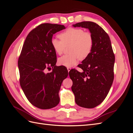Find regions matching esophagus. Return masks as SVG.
<instances>
[{
    "label": "esophagus",
    "mask_w": 133,
    "mask_h": 133,
    "mask_svg": "<svg viewBox=\"0 0 133 133\" xmlns=\"http://www.w3.org/2000/svg\"><path fill=\"white\" fill-rule=\"evenodd\" d=\"M67 69H68V71H69L70 70H71V68L70 67H67Z\"/></svg>",
    "instance_id": "1"
}]
</instances>
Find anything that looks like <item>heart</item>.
<instances>
[{
    "instance_id": "1",
    "label": "heart",
    "mask_w": 133,
    "mask_h": 133,
    "mask_svg": "<svg viewBox=\"0 0 133 133\" xmlns=\"http://www.w3.org/2000/svg\"><path fill=\"white\" fill-rule=\"evenodd\" d=\"M58 36L60 40H51L56 53L61 55L65 46L69 45V52L71 53L60 57L58 60L59 65L71 67L77 64L79 59H85L90 54L94 45V38L90 32L85 31L82 28H69Z\"/></svg>"
}]
</instances>
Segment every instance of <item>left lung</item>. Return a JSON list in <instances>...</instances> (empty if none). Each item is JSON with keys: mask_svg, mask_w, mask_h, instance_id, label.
<instances>
[{"mask_svg": "<svg viewBox=\"0 0 133 133\" xmlns=\"http://www.w3.org/2000/svg\"><path fill=\"white\" fill-rule=\"evenodd\" d=\"M73 26L88 28L94 38L90 54L78 66L83 72L73 69L69 73L76 104L93 108L105 99L113 82L115 55L108 34L97 24L82 22Z\"/></svg>", "mask_w": 133, "mask_h": 133, "instance_id": "8db88e82", "label": "left lung"}]
</instances>
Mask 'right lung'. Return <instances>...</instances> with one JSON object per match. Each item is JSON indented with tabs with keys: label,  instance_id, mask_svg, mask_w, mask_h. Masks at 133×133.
<instances>
[{
	"label": "right lung",
	"instance_id": "1",
	"mask_svg": "<svg viewBox=\"0 0 133 133\" xmlns=\"http://www.w3.org/2000/svg\"><path fill=\"white\" fill-rule=\"evenodd\" d=\"M65 28L56 24L39 25L27 35L18 59L22 90L32 105L42 109L59 104V91L68 75L65 68L55 65L57 55L51 44L53 34ZM50 67L52 71L45 74Z\"/></svg>",
	"mask_w": 133,
	"mask_h": 133
}]
</instances>
